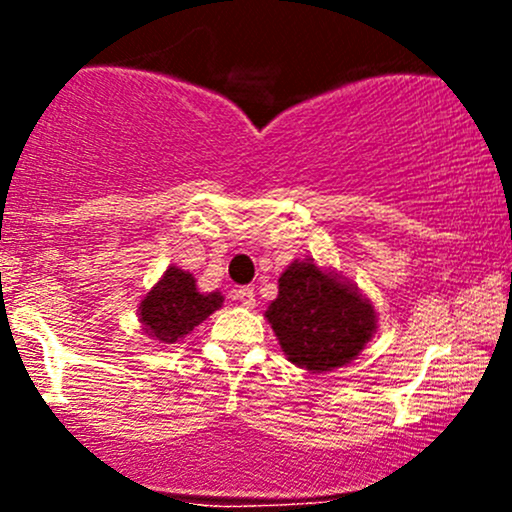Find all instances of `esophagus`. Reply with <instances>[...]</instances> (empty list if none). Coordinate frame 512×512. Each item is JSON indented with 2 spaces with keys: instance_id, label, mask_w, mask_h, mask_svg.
<instances>
[{
  "instance_id": "obj_1",
  "label": "esophagus",
  "mask_w": 512,
  "mask_h": 512,
  "mask_svg": "<svg viewBox=\"0 0 512 512\" xmlns=\"http://www.w3.org/2000/svg\"><path fill=\"white\" fill-rule=\"evenodd\" d=\"M233 298H236L240 305H245V308H252V305H255V289H252V286H240V289L233 291Z\"/></svg>"
}]
</instances>
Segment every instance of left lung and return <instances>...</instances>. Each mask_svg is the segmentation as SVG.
<instances>
[{"mask_svg": "<svg viewBox=\"0 0 512 512\" xmlns=\"http://www.w3.org/2000/svg\"><path fill=\"white\" fill-rule=\"evenodd\" d=\"M264 317L281 351L298 368L322 373L346 366L375 334L373 303L313 260H293L279 276V296Z\"/></svg>", "mask_w": 512, "mask_h": 512, "instance_id": "obj_1", "label": "left lung"}]
</instances>
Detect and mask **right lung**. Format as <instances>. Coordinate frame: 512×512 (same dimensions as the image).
<instances>
[{"label":"right lung","instance_id":"1","mask_svg":"<svg viewBox=\"0 0 512 512\" xmlns=\"http://www.w3.org/2000/svg\"><path fill=\"white\" fill-rule=\"evenodd\" d=\"M221 305L223 296L219 291L199 293L195 276L168 267L161 281L139 303V322L158 344H175Z\"/></svg>","mask_w":512,"mask_h":512}]
</instances>
